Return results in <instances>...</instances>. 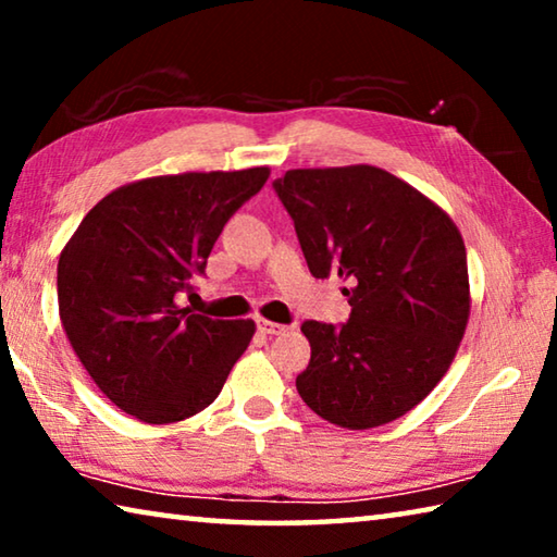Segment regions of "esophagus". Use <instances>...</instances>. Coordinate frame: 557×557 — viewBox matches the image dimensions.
Wrapping results in <instances>:
<instances>
[{
  "label": "esophagus",
  "instance_id": "34e87169",
  "mask_svg": "<svg viewBox=\"0 0 557 557\" xmlns=\"http://www.w3.org/2000/svg\"><path fill=\"white\" fill-rule=\"evenodd\" d=\"M258 329L262 334H268V336H275V334H282L285 332V324H277V322H268V319H258Z\"/></svg>",
  "mask_w": 557,
  "mask_h": 557
}]
</instances>
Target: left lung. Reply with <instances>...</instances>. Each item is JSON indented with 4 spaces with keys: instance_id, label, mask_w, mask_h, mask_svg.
<instances>
[{
    "instance_id": "8db88e82",
    "label": "left lung",
    "mask_w": 557,
    "mask_h": 557,
    "mask_svg": "<svg viewBox=\"0 0 557 557\" xmlns=\"http://www.w3.org/2000/svg\"><path fill=\"white\" fill-rule=\"evenodd\" d=\"M272 186L309 272L351 282L346 324H301L312 346L301 400L338 428L388 425L428 398L465 336L461 233L425 194L371 164L289 169Z\"/></svg>"
}]
</instances>
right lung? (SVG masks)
Returning <instances> with one entry per match:
<instances>
[{
	"label": "right lung",
	"instance_id": "right-lung-1",
	"mask_svg": "<svg viewBox=\"0 0 557 557\" xmlns=\"http://www.w3.org/2000/svg\"><path fill=\"white\" fill-rule=\"evenodd\" d=\"M268 176L252 166L139 178L92 206L61 250L63 332L106 398L139 422L209 408L256 334L252 319L194 314L176 295Z\"/></svg>",
	"mask_w": 557,
	"mask_h": 557
}]
</instances>
